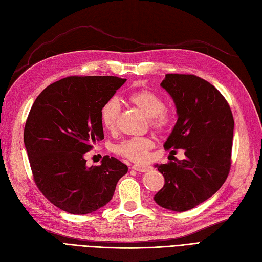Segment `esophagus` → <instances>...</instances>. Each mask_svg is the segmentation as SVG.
<instances>
[{
  "mask_svg": "<svg viewBox=\"0 0 262 262\" xmlns=\"http://www.w3.org/2000/svg\"><path fill=\"white\" fill-rule=\"evenodd\" d=\"M132 168L137 172H148L151 170V166L148 164H134Z\"/></svg>",
  "mask_w": 262,
  "mask_h": 262,
  "instance_id": "1",
  "label": "esophagus"
}]
</instances>
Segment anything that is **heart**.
<instances>
[{
	"label": "heart",
	"instance_id": "heart-1",
	"mask_svg": "<svg viewBox=\"0 0 262 262\" xmlns=\"http://www.w3.org/2000/svg\"><path fill=\"white\" fill-rule=\"evenodd\" d=\"M128 101L137 106L149 117L150 125L158 130L163 132L171 123V115L165 110L164 100L151 90H139L132 92ZM120 103L116 99H110L101 108V122L106 129H113L120 114ZM154 148V141L147 137H136L124 140L114 146L113 150L117 155L123 156L133 161H145L149 150Z\"/></svg>",
	"mask_w": 262,
	"mask_h": 262
}]
</instances>
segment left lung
Wrapping results in <instances>:
<instances>
[{"mask_svg":"<svg viewBox=\"0 0 262 262\" xmlns=\"http://www.w3.org/2000/svg\"><path fill=\"white\" fill-rule=\"evenodd\" d=\"M173 99L177 121L165 149H184V160L155 167L164 186L154 197L167 210L183 212L206 201L221 188L231 167L234 119L214 86L195 75L166 74L161 82Z\"/></svg>","mask_w":262,"mask_h":262,"instance_id":"obj_1","label":"left lung"}]
</instances>
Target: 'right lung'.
Masks as SVG:
<instances>
[{
  "instance_id": "1",
  "label": "right lung",
  "mask_w": 262,
  "mask_h": 262,
  "mask_svg": "<svg viewBox=\"0 0 262 262\" xmlns=\"http://www.w3.org/2000/svg\"><path fill=\"white\" fill-rule=\"evenodd\" d=\"M125 81L115 76H72L48 86L31 106L24 143L33 180L66 212L82 215L102 208L128 171L113 157L90 167L85 159L104 138L101 108Z\"/></svg>"
}]
</instances>
